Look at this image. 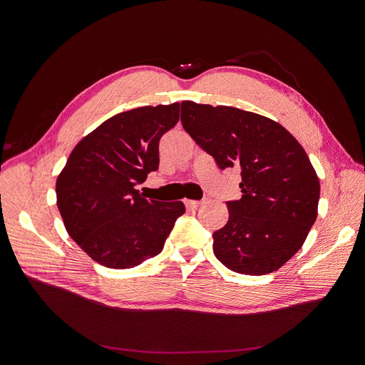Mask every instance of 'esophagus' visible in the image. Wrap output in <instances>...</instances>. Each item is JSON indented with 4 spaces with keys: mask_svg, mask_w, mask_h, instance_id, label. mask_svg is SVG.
I'll use <instances>...</instances> for the list:
<instances>
[{
    "mask_svg": "<svg viewBox=\"0 0 365 365\" xmlns=\"http://www.w3.org/2000/svg\"><path fill=\"white\" fill-rule=\"evenodd\" d=\"M201 204H202V201H195V200H186L185 201V205L187 208H198Z\"/></svg>",
    "mask_w": 365,
    "mask_h": 365,
    "instance_id": "1",
    "label": "esophagus"
}]
</instances>
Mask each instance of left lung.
I'll use <instances>...</instances> for the list:
<instances>
[{
	"label": "left lung",
	"instance_id": "left-lung-1",
	"mask_svg": "<svg viewBox=\"0 0 365 365\" xmlns=\"http://www.w3.org/2000/svg\"><path fill=\"white\" fill-rule=\"evenodd\" d=\"M182 124L219 168H241V200L213 234L215 256L234 272L271 274L290 260L315 223L319 180L281 124L232 106L182 102Z\"/></svg>",
	"mask_w": 365,
	"mask_h": 365
}]
</instances>
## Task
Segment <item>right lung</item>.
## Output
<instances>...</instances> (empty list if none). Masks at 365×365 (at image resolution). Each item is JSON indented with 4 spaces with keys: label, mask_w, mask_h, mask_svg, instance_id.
Instances as JSON below:
<instances>
[{
    "label": "right lung",
    "mask_w": 365,
    "mask_h": 365,
    "mask_svg": "<svg viewBox=\"0 0 365 365\" xmlns=\"http://www.w3.org/2000/svg\"><path fill=\"white\" fill-rule=\"evenodd\" d=\"M180 103L113 115L73 148L57 178V207L69 237L102 266L128 269L161 253L182 201L148 200L136 189L160 165V139Z\"/></svg>",
    "instance_id": "add662e5"
}]
</instances>
